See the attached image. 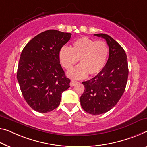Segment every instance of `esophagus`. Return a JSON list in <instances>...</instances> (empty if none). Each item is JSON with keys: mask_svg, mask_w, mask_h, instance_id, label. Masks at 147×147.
<instances>
[{"mask_svg": "<svg viewBox=\"0 0 147 147\" xmlns=\"http://www.w3.org/2000/svg\"><path fill=\"white\" fill-rule=\"evenodd\" d=\"M78 83V82L77 81H75V80H71V82H70V86L71 87H74V86H75L76 85H77Z\"/></svg>", "mask_w": 147, "mask_h": 147, "instance_id": "1", "label": "esophagus"}]
</instances>
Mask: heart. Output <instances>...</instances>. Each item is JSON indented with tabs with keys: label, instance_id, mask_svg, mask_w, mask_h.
<instances>
[{
	"label": "heart",
	"instance_id": "b5f03b06",
	"mask_svg": "<svg viewBox=\"0 0 147 147\" xmlns=\"http://www.w3.org/2000/svg\"><path fill=\"white\" fill-rule=\"evenodd\" d=\"M109 55V47L104 40H96L83 37L75 40L70 49L62 47L59 52V59L67 70L78 62L81 64L68 72L72 78L82 79L88 74L95 75L102 71Z\"/></svg>",
	"mask_w": 147,
	"mask_h": 147
}]
</instances>
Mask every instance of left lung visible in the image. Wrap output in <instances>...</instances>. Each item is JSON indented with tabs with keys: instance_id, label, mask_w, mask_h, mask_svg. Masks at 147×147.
Returning <instances> with one entry per match:
<instances>
[{
	"instance_id": "8db88e82",
	"label": "left lung",
	"mask_w": 147,
	"mask_h": 147,
	"mask_svg": "<svg viewBox=\"0 0 147 147\" xmlns=\"http://www.w3.org/2000/svg\"><path fill=\"white\" fill-rule=\"evenodd\" d=\"M94 36L105 39L109 47V57L105 66L94 78L82 82L84 92L80 97L83 109L98 115L109 111L122 96L128 78V63L125 51L110 36Z\"/></svg>"
}]
</instances>
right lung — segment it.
<instances>
[{
	"label": "right lung",
	"mask_w": 147,
	"mask_h": 147,
	"mask_svg": "<svg viewBox=\"0 0 147 147\" xmlns=\"http://www.w3.org/2000/svg\"><path fill=\"white\" fill-rule=\"evenodd\" d=\"M71 34L51 29L39 33L22 51L17 79L22 95L35 111L47 113L59 106L62 93L69 86L60 64V49Z\"/></svg>",
	"instance_id": "add662e5"
}]
</instances>
